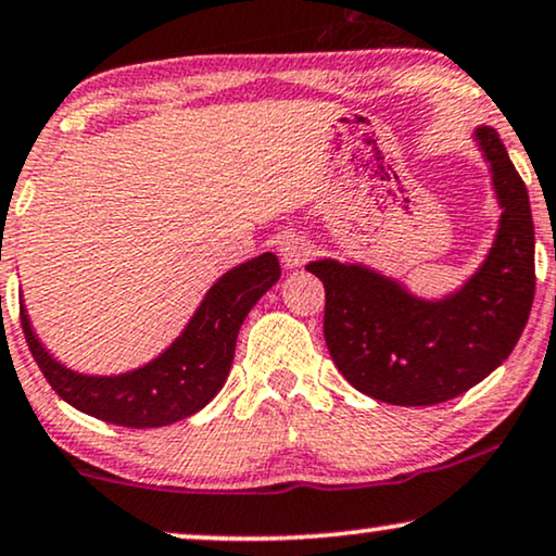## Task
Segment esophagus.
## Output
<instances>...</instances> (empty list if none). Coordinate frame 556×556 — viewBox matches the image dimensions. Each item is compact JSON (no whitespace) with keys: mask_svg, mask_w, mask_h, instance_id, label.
<instances>
[{"mask_svg":"<svg viewBox=\"0 0 556 556\" xmlns=\"http://www.w3.org/2000/svg\"><path fill=\"white\" fill-rule=\"evenodd\" d=\"M313 251H315L313 241L305 239V236L292 233L279 241V258H282L287 269H298V266H302L309 256H313Z\"/></svg>","mask_w":556,"mask_h":556,"instance_id":"1","label":"esophagus"}]
</instances>
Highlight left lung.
Here are the masks:
<instances>
[{
    "label": "left lung",
    "mask_w": 556,
    "mask_h": 556,
    "mask_svg": "<svg viewBox=\"0 0 556 556\" xmlns=\"http://www.w3.org/2000/svg\"><path fill=\"white\" fill-rule=\"evenodd\" d=\"M472 137L503 213L491 251L463 287L425 300L366 264L305 266L325 287L332 364L376 402L432 406L460 396L508 358L527 328L536 287L529 192L498 131L478 127Z\"/></svg>",
    "instance_id": "left-lung-1"
}]
</instances>
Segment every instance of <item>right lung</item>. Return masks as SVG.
I'll list each match as a JSON object with an SVG mask.
<instances>
[{
	"label": "right lung",
	"instance_id": "obj_1",
	"mask_svg": "<svg viewBox=\"0 0 556 556\" xmlns=\"http://www.w3.org/2000/svg\"><path fill=\"white\" fill-rule=\"evenodd\" d=\"M279 262L266 254L228 269L205 292L185 330L150 364L116 376H88L63 366L35 336L25 305L20 320L33 358L63 402L118 427H165L201 412L224 389L236 338L249 309L277 285Z\"/></svg>",
	"mask_w": 556,
	"mask_h": 556
}]
</instances>
